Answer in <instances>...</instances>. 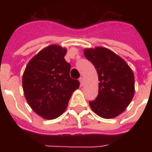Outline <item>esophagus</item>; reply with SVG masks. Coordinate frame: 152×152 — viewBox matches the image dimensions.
I'll use <instances>...</instances> for the list:
<instances>
[{
    "label": "esophagus",
    "instance_id": "esophagus-1",
    "mask_svg": "<svg viewBox=\"0 0 152 152\" xmlns=\"http://www.w3.org/2000/svg\"><path fill=\"white\" fill-rule=\"evenodd\" d=\"M79 80H80V82L81 86H83V77H80V78L79 79Z\"/></svg>",
    "mask_w": 152,
    "mask_h": 152
}]
</instances>
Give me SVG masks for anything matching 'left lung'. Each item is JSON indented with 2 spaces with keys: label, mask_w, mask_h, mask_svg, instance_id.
Listing matches in <instances>:
<instances>
[{
  "label": "left lung",
  "mask_w": 152,
  "mask_h": 152,
  "mask_svg": "<svg viewBox=\"0 0 152 152\" xmlns=\"http://www.w3.org/2000/svg\"><path fill=\"white\" fill-rule=\"evenodd\" d=\"M83 54L95 66L99 76V95L89 102L102 118H113L125 110L134 96V74L125 60L105 47L87 48Z\"/></svg>",
  "instance_id": "8db88e82"
}]
</instances>
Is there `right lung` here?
I'll return each mask as SVG.
<instances>
[{"instance_id":"add662e5","label":"right lung","mask_w":152,"mask_h":152,"mask_svg":"<svg viewBox=\"0 0 152 152\" xmlns=\"http://www.w3.org/2000/svg\"><path fill=\"white\" fill-rule=\"evenodd\" d=\"M67 49L50 45L28 62L23 74V90L31 108L42 118L53 120L66 110L80 82L69 76L71 65L64 60Z\"/></svg>"}]
</instances>
